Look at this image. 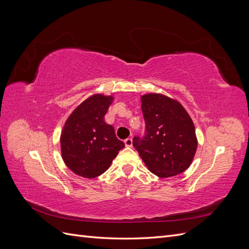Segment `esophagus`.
<instances>
[{"mask_svg": "<svg viewBox=\"0 0 249 249\" xmlns=\"http://www.w3.org/2000/svg\"><path fill=\"white\" fill-rule=\"evenodd\" d=\"M124 144H125L126 147H131V146L133 145V140H132V138H126V139L124 140Z\"/></svg>", "mask_w": 249, "mask_h": 249, "instance_id": "34e87169", "label": "esophagus"}]
</instances>
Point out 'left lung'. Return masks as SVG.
<instances>
[{"label": "left lung", "instance_id": "obj_1", "mask_svg": "<svg viewBox=\"0 0 249 249\" xmlns=\"http://www.w3.org/2000/svg\"><path fill=\"white\" fill-rule=\"evenodd\" d=\"M145 135L133 145L148 170L160 178L175 177L190 166L197 148L191 117L178 101L159 93L141 96Z\"/></svg>", "mask_w": 249, "mask_h": 249}]
</instances>
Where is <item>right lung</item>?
Here are the masks:
<instances>
[{"mask_svg": "<svg viewBox=\"0 0 249 249\" xmlns=\"http://www.w3.org/2000/svg\"><path fill=\"white\" fill-rule=\"evenodd\" d=\"M112 102V96H90L74 109L63 126L60 138L62 159L80 177L101 176L124 147V143L116 137L114 127L104 120Z\"/></svg>", "mask_w": 249, "mask_h": 249, "instance_id": "obj_1", "label": "right lung"}]
</instances>
